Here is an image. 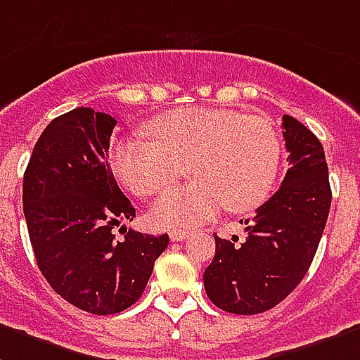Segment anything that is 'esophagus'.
<instances>
[{
    "label": "esophagus",
    "instance_id": "34e87169",
    "mask_svg": "<svg viewBox=\"0 0 360 360\" xmlns=\"http://www.w3.org/2000/svg\"><path fill=\"white\" fill-rule=\"evenodd\" d=\"M188 231H183V229H173V231H169V238H172L173 242H183L185 238H188Z\"/></svg>",
    "mask_w": 360,
    "mask_h": 360
}]
</instances>
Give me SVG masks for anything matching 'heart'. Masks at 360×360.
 Returning a JSON list of instances; mask_svg holds the SVG:
<instances>
[{
	"instance_id": "heart-1",
	"label": "heart",
	"mask_w": 360,
	"mask_h": 360,
	"mask_svg": "<svg viewBox=\"0 0 360 360\" xmlns=\"http://www.w3.org/2000/svg\"><path fill=\"white\" fill-rule=\"evenodd\" d=\"M153 141L122 139L110 166L137 196H153L188 167L194 181L169 188L154 202L153 221L164 229L200 225L219 214L250 212L275 185L281 139L262 116L229 108H175L148 124Z\"/></svg>"
}]
</instances>
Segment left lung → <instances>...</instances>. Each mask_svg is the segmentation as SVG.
<instances>
[{"instance_id": "1", "label": "left lung", "mask_w": 360, "mask_h": 360, "mask_svg": "<svg viewBox=\"0 0 360 360\" xmlns=\"http://www.w3.org/2000/svg\"><path fill=\"white\" fill-rule=\"evenodd\" d=\"M282 127L290 167L281 188L244 221V238L215 234L204 271L207 297L234 315L269 311L302 282L328 219L332 191L321 141L288 114Z\"/></svg>"}]
</instances>
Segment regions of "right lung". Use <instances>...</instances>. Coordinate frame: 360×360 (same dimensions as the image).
Segmentation results:
<instances>
[{
  "label": "right lung",
  "mask_w": 360,
  "mask_h": 360,
  "mask_svg": "<svg viewBox=\"0 0 360 360\" xmlns=\"http://www.w3.org/2000/svg\"><path fill=\"white\" fill-rule=\"evenodd\" d=\"M116 120L79 106L45 127L24 172L22 207L36 262L66 302L114 315L139 300L167 234L126 229L135 207L106 153ZM124 231L118 241L113 229Z\"/></svg>",
  "instance_id": "add662e5"
}]
</instances>
